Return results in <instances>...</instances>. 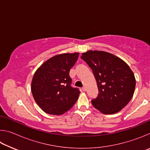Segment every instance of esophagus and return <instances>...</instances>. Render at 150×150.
Masks as SVG:
<instances>
[{"instance_id": "34e87169", "label": "esophagus", "mask_w": 150, "mask_h": 150, "mask_svg": "<svg viewBox=\"0 0 150 150\" xmlns=\"http://www.w3.org/2000/svg\"><path fill=\"white\" fill-rule=\"evenodd\" d=\"M82 89H83V91H87V88H86V87H83Z\"/></svg>"}]
</instances>
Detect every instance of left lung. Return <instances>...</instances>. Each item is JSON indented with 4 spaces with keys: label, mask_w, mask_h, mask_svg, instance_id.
Segmentation results:
<instances>
[{
    "label": "left lung",
    "mask_w": 150,
    "mask_h": 150,
    "mask_svg": "<svg viewBox=\"0 0 150 150\" xmlns=\"http://www.w3.org/2000/svg\"><path fill=\"white\" fill-rule=\"evenodd\" d=\"M81 59L92 69L97 83L98 95L91 100L96 109L105 115L118 112L134 95L136 79L128 65L110 53L88 50Z\"/></svg>",
    "instance_id": "8db88e82"
}]
</instances>
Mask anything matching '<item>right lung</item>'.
I'll use <instances>...</instances> for the list:
<instances>
[{
  "label": "right lung",
  "mask_w": 150,
  "mask_h": 150,
  "mask_svg": "<svg viewBox=\"0 0 150 150\" xmlns=\"http://www.w3.org/2000/svg\"><path fill=\"white\" fill-rule=\"evenodd\" d=\"M79 53L56 55L40 66L34 75L31 91L35 103L50 115H61L73 107L80 91L71 87L69 71Z\"/></svg>",
  "instance_id": "right-lung-1"
}]
</instances>
